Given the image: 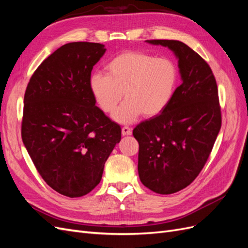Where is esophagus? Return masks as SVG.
<instances>
[{
  "instance_id": "34e87169",
  "label": "esophagus",
  "mask_w": 248,
  "mask_h": 248,
  "mask_svg": "<svg viewBox=\"0 0 248 248\" xmlns=\"http://www.w3.org/2000/svg\"><path fill=\"white\" fill-rule=\"evenodd\" d=\"M132 133V128L128 126H123L122 127V136H130Z\"/></svg>"
}]
</instances>
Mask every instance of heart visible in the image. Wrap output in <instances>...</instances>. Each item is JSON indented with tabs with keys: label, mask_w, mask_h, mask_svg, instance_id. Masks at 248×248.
<instances>
[{
	"label": "heart",
	"mask_w": 248,
	"mask_h": 248,
	"mask_svg": "<svg viewBox=\"0 0 248 248\" xmlns=\"http://www.w3.org/2000/svg\"><path fill=\"white\" fill-rule=\"evenodd\" d=\"M106 70L107 74H91L90 91L104 114H111L124 94L126 100L114 114L121 123L133 122L141 115H160L171 102L179 79L172 60L141 50L125 51L112 58Z\"/></svg>",
	"instance_id": "heart-1"
}]
</instances>
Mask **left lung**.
Listing matches in <instances>:
<instances>
[{
  "label": "left lung",
  "instance_id": "1",
  "mask_svg": "<svg viewBox=\"0 0 248 248\" xmlns=\"http://www.w3.org/2000/svg\"><path fill=\"white\" fill-rule=\"evenodd\" d=\"M179 59L182 84L160 115L133 129L139 141V176L150 190L180 191L191 184L206 164L221 127L216 79L198 52L178 40L153 39Z\"/></svg>",
  "mask_w": 248,
  "mask_h": 248
}]
</instances>
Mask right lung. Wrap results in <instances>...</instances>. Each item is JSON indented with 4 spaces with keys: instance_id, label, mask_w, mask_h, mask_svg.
Returning a JSON list of instances; mask_svg holds the SVG:
<instances>
[{
    "instance_id": "add662e5",
    "label": "right lung",
    "mask_w": 248,
    "mask_h": 248,
    "mask_svg": "<svg viewBox=\"0 0 248 248\" xmlns=\"http://www.w3.org/2000/svg\"><path fill=\"white\" fill-rule=\"evenodd\" d=\"M103 44L71 42L52 52L30 78L21 139L48 186L79 198L99 184L121 127L95 106L89 88Z\"/></svg>"
}]
</instances>
